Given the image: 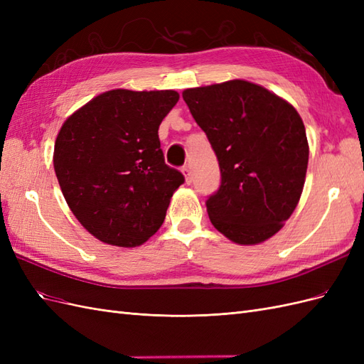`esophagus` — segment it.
Masks as SVG:
<instances>
[{
    "label": "esophagus",
    "mask_w": 364,
    "mask_h": 364,
    "mask_svg": "<svg viewBox=\"0 0 364 364\" xmlns=\"http://www.w3.org/2000/svg\"><path fill=\"white\" fill-rule=\"evenodd\" d=\"M182 173L185 176V182L186 183H191L193 182V174H191V167H190V165H183Z\"/></svg>",
    "instance_id": "obj_1"
}]
</instances>
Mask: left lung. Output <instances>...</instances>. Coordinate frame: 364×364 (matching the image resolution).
<instances>
[{"label":"left lung","instance_id":"obj_1","mask_svg":"<svg viewBox=\"0 0 364 364\" xmlns=\"http://www.w3.org/2000/svg\"><path fill=\"white\" fill-rule=\"evenodd\" d=\"M218 159L222 182L206 211L238 245H258L299 203L308 165L305 126L296 109L266 87L229 80L182 92Z\"/></svg>","mask_w":364,"mask_h":364}]
</instances>
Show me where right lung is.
<instances>
[{
	"instance_id": "right-lung-1",
	"label": "right lung",
	"mask_w": 364,
	"mask_h": 364,
	"mask_svg": "<svg viewBox=\"0 0 364 364\" xmlns=\"http://www.w3.org/2000/svg\"><path fill=\"white\" fill-rule=\"evenodd\" d=\"M176 91L112 90L67 118L54 144L60 190L82 226L103 243L135 247L164 223L183 174L164 161L158 129Z\"/></svg>"
}]
</instances>
